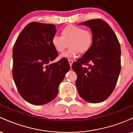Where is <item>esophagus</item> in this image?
Wrapping results in <instances>:
<instances>
[{
	"label": "esophagus",
	"mask_w": 133,
	"mask_h": 133,
	"mask_svg": "<svg viewBox=\"0 0 133 133\" xmlns=\"http://www.w3.org/2000/svg\"><path fill=\"white\" fill-rule=\"evenodd\" d=\"M68 61H69V64H70V65H71H71H72V63H73V61L72 60H71V59H69V60Z\"/></svg>",
	"instance_id": "esophagus-1"
}]
</instances>
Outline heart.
<instances>
[{"label":"heart","instance_id":"heart-1","mask_svg":"<svg viewBox=\"0 0 133 133\" xmlns=\"http://www.w3.org/2000/svg\"><path fill=\"white\" fill-rule=\"evenodd\" d=\"M69 42L70 49L62 54L61 57L73 58L80 52L84 54L89 51L93 43L92 34L81 27L68 25L62 29L61 36L55 35L51 39L52 45L59 52L65 51Z\"/></svg>","mask_w":133,"mask_h":133}]
</instances>
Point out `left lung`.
I'll use <instances>...</instances> for the list:
<instances>
[{"label":"left lung","instance_id":"1","mask_svg":"<svg viewBox=\"0 0 133 133\" xmlns=\"http://www.w3.org/2000/svg\"><path fill=\"white\" fill-rule=\"evenodd\" d=\"M79 25L91 29L93 43L89 51L72 65L77 76L76 88L79 96L86 101L101 103L114 91L119 75V42L111 27L103 20H90Z\"/></svg>","mask_w":133,"mask_h":133}]
</instances>
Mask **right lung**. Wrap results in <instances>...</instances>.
Masks as SVG:
<instances>
[{"mask_svg":"<svg viewBox=\"0 0 133 133\" xmlns=\"http://www.w3.org/2000/svg\"><path fill=\"white\" fill-rule=\"evenodd\" d=\"M56 31L54 24L30 22L14 45V81L23 99L32 104H45L54 99L70 69L66 58L51 63L58 56L51 43Z\"/></svg>","mask_w":133,"mask_h":133,"instance_id":"obj_1","label":"right lung"}]
</instances>
